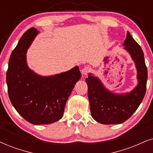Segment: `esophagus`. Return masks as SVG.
I'll return each instance as SVG.
<instances>
[{
	"label": "esophagus",
	"mask_w": 153,
	"mask_h": 153,
	"mask_svg": "<svg viewBox=\"0 0 153 153\" xmlns=\"http://www.w3.org/2000/svg\"><path fill=\"white\" fill-rule=\"evenodd\" d=\"M90 71V68L89 66H85L81 71V73L83 75H86Z\"/></svg>",
	"instance_id": "esophagus-1"
}]
</instances>
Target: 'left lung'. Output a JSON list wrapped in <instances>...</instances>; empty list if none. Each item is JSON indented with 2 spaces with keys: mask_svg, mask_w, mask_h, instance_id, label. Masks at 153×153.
<instances>
[{
  "mask_svg": "<svg viewBox=\"0 0 153 153\" xmlns=\"http://www.w3.org/2000/svg\"><path fill=\"white\" fill-rule=\"evenodd\" d=\"M123 45L136 65L138 79L136 88L130 92L116 94L106 88L101 80L92 73H89L85 80L91 115L96 121L102 124L124 122L136 111L146 94L148 70L143 51L128 32Z\"/></svg>",
  "mask_w": 153,
  "mask_h": 153,
  "instance_id": "1",
  "label": "left lung"
}]
</instances>
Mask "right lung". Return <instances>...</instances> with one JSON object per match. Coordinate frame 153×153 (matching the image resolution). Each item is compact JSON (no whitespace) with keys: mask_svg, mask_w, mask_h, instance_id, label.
<instances>
[{"mask_svg":"<svg viewBox=\"0 0 153 153\" xmlns=\"http://www.w3.org/2000/svg\"><path fill=\"white\" fill-rule=\"evenodd\" d=\"M38 34L32 27L19 40L10 57L6 82L10 100L20 115L34 125L49 124L62 118L81 73L78 66L51 76H42L31 70L26 53Z\"/></svg>","mask_w":153,"mask_h":153,"instance_id":"add662e5","label":"right lung"}]
</instances>
